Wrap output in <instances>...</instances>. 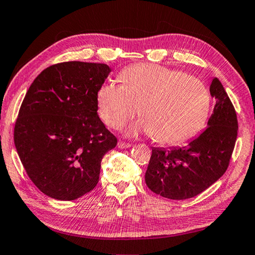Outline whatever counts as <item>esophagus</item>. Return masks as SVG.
Returning a JSON list of instances; mask_svg holds the SVG:
<instances>
[{"instance_id": "esophagus-1", "label": "esophagus", "mask_w": 255, "mask_h": 255, "mask_svg": "<svg viewBox=\"0 0 255 255\" xmlns=\"http://www.w3.org/2000/svg\"><path fill=\"white\" fill-rule=\"evenodd\" d=\"M131 146H132V144H130V143H126V141H123V140L118 141L119 148H129V147H131Z\"/></svg>"}]
</instances>
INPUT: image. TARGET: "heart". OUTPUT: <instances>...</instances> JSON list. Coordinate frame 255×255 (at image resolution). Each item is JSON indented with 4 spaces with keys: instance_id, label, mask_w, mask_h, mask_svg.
Instances as JSON below:
<instances>
[{
    "instance_id": "1",
    "label": "heart",
    "mask_w": 255,
    "mask_h": 255,
    "mask_svg": "<svg viewBox=\"0 0 255 255\" xmlns=\"http://www.w3.org/2000/svg\"><path fill=\"white\" fill-rule=\"evenodd\" d=\"M122 85L105 83L97 92L98 114L107 126L122 128L137 112L136 130L159 144L184 143L205 127L211 96L204 82L156 64H136L120 73Z\"/></svg>"
}]
</instances>
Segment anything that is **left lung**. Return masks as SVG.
<instances>
[{
  "mask_svg": "<svg viewBox=\"0 0 255 255\" xmlns=\"http://www.w3.org/2000/svg\"><path fill=\"white\" fill-rule=\"evenodd\" d=\"M216 99L208 128L187 146L152 148L145 181L156 195L173 200L196 197L225 173L236 143L237 116L217 77L210 84Z\"/></svg>",
  "mask_w": 255,
  "mask_h": 255,
  "instance_id": "left-lung-1",
  "label": "left lung"
}]
</instances>
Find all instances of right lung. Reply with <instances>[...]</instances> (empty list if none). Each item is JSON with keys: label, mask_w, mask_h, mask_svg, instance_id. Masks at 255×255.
Returning <instances> with one entry per match:
<instances>
[{"label": "right lung", "mask_w": 255, "mask_h": 255, "mask_svg": "<svg viewBox=\"0 0 255 255\" xmlns=\"http://www.w3.org/2000/svg\"><path fill=\"white\" fill-rule=\"evenodd\" d=\"M110 72L107 64L64 62L30 85L14 144L30 180L46 196L74 200L98 184L102 158L117 145L97 109V92Z\"/></svg>", "instance_id": "obj_1"}]
</instances>
